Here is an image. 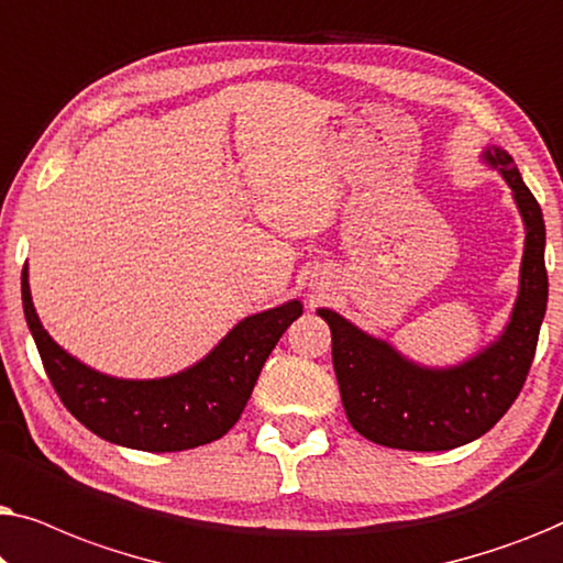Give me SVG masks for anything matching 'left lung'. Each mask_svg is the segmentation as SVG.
Masks as SVG:
<instances>
[{"label": "left lung", "mask_w": 563, "mask_h": 563, "mask_svg": "<svg viewBox=\"0 0 563 563\" xmlns=\"http://www.w3.org/2000/svg\"><path fill=\"white\" fill-rule=\"evenodd\" d=\"M487 161L499 166L526 222L520 295L497 343L461 366L426 368L338 312L318 310L333 333V368L349 422L387 449L449 451L476 441L510 410L533 364L549 302L543 212L505 151H487Z\"/></svg>", "instance_id": "1"}]
</instances>
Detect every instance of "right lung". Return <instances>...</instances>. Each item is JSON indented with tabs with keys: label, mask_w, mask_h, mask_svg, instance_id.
<instances>
[{
	"label": "right lung",
	"mask_w": 563,
	"mask_h": 563,
	"mask_svg": "<svg viewBox=\"0 0 563 563\" xmlns=\"http://www.w3.org/2000/svg\"><path fill=\"white\" fill-rule=\"evenodd\" d=\"M22 307L45 374L66 410L104 441L153 453L197 449L225 435L251 399L268 353L302 314L297 299L251 314L187 372L128 382L84 366L53 343L35 314L27 268H22Z\"/></svg>",
	"instance_id": "obj_1"
}]
</instances>
